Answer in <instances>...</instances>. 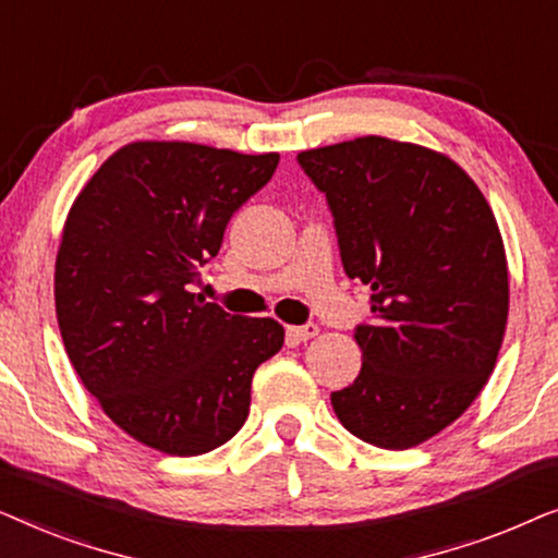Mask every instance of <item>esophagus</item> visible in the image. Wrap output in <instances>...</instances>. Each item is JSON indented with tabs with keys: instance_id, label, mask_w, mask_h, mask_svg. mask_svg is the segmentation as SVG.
I'll use <instances>...</instances> for the list:
<instances>
[{
	"instance_id": "34e87169",
	"label": "esophagus",
	"mask_w": 558,
	"mask_h": 558,
	"mask_svg": "<svg viewBox=\"0 0 558 558\" xmlns=\"http://www.w3.org/2000/svg\"><path fill=\"white\" fill-rule=\"evenodd\" d=\"M319 332V327L315 323H307V325H292L287 327V335L292 338L294 342H307L315 338V335Z\"/></svg>"
}]
</instances>
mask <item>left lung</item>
<instances>
[{
    "mask_svg": "<svg viewBox=\"0 0 558 558\" xmlns=\"http://www.w3.org/2000/svg\"><path fill=\"white\" fill-rule=\"evenodd\" d=\"M323 190L350 279L371 287L357 378L330 396L340 424L409 449L460 418L498 361L508 262L485 195L441 151L386 136L296 155Z\"/></svg>",
    "mask_w": 558,
    "mask_h": 558,
    "instance_id": "obj_1",
    "label": "left lung"
}]
</instances>
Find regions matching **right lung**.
Listing matches in <instances>:
<instances>
[{"instance_id":"right-lung-1","label":"right lung","mask_w":558,"mask_h":558,"mask_svg":"<svg viewBox=\"0 0 558 558\" xmlns=\"http://www.w3.org/2000/svg\"><path fill=\"white\" fill-rule=\"evenodd\" d=\"M277 151L132 142L75 197L56 258L65 353L106 416L142 445L195 457L226 445L251 378L284 345L271 317L190 292L228 220L271 180Z\"/></svg>"}]
</instances>
